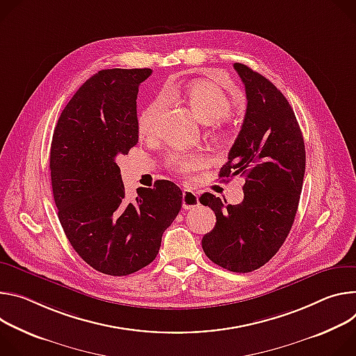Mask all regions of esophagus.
I'll use <instances>...</instances> for the list:
<instances>
[{"mask_svg": "<svg viewBox=\"0 0 356 356\" xmlns=\"http://www.w3.org/2000/svg\"><path fill=\"white\" fill-rule=\"evenodd\" d=\"M200 205V196L196 195L191 189H184L182 192V208L184 209H191Z\"/></svg>", "mask_w": 356, "mask_h": 356, "instance_id": "34e87169", "label": "esophagus"}]
</instances>
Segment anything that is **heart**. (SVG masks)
I'll return each mask as SVG.
<instances>
[{
	"label": "heart",
	"mask_w": 356,
	"mask_h": 356,
	"mask_svg": "<svg viewBox=\"0 0 356 356\" xmlns=\"http://www.w3.org/2000/svg\"><path fill=\"white\" fill-rule=\"evenodd\" d=\"M167 99H179L181 95L177 88H167L164 95L152 100L138 117V133L143 137L154 136L156 130L158 115H160ZM185 102L193 115L205 124H213L216 131L227 137L229 130L223 126V118H226L233 110L232 97L218 85L207 81L193 82L188 86ZM168 165L181 174H189L191 171L200 168L205 164V156L201 154H192L184 151H174L167 158Z\"/></svg>",
	"instance_id": "heart-1"
}]
</instances>
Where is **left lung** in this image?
Returning a JSON list of instances; mask_svg holds the SVG:
<instances>
[{
	"label": "left lung",
	"instance_id": "obj_1",
	"mask_svg": "<svg viewBox=\"0 0 356 356\" xmlns=\"http://www.w3.org/2000/svg\"><path fill=\"white\" fill-rule=\"evenodd\" d=\"M233 67L245 83L248 107L219 177H245V198L227 205L212 193L201 196L200 202L216 215L202 249L223 268L250 273L279 252L293 226L305 172V147L283 93L249 66L234 63Z\"/></svg>",
	"mask_w": 356,
	"mask_h": 356
}]
</instances>
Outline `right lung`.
Segmentation results:
<instances>
[{"instance_id": "1", "label": "right lung", "mask_w": 356, "mask_h": 356, "mask_svg": "<svg viewBox=\"0 0 356 356\" xmlns=\"http://www.w3.org/2000/svg\"><path fill=\"white\" fill-rule=\"evenodd\" d=\"M151 73L100 70L73 95L52 137L49 168L59 222L76 253L108 275L148 266L182 207L181 189L167 179L126 200L117 165L138 143V86Z\"/></svg>"}]
</instances>
